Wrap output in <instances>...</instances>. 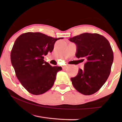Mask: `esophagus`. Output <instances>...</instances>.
Masks as SVG:
<instances>
[{"mask_svg": "<svg viewBox=\"0 0 122 122\" xmlns=\"http://www.w3.org/2000/svg\"><path fill=\"white\" fill-rule=\"evenodd\" d=\"M66 67H67V66H62V68L63 69H66Z\"/></svg>", "mask_w": 122, "mask_h": 122, "instance_id": "obj_1", "label": "esophagus"}]
</instances>
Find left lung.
Returning <instances> with one entry per match:
<instances>
[{
    "instance_id": "obj_1",
    "label": "left lung",
    "mask_w": 122,
    "mask_h": 122,
    "mask_svg": "<svg viewBox=\"0 0 122 122\" xmlns=\"http://www.w3.org/2000/svg\"><path fill=\"white\" fill-rule=\"evenodd\" d=\"M69 41L76 45V57L86 61L84 69H79L77 76L71 78L73 86L84 95L94 94L111 73L114 58L111 44L104 36L97 33H83Z\"/></svg>"
}]
</instances>
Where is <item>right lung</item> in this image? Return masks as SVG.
I'll list each match as a JSON object with an SVG mask.
<instances>
[{
  "label": "right lung",
  "instance_id": "1",
  "mask_svg": "<svg viewBox=\"0 0 122 122\" xmlns=\"http://www.w3.org/2000/svg\"><path fill=\"white\" fill-rule=\"evenodd\" d=\"M54 38L41 33L28 32L18 37L11 49L10 58L15 75L21 85L31 94H43L52 87L61 66H52L44 56L51 53Z\"/></svg>",
  "mask_w": 122,
  "mask_h": 122
}]
</instances>
